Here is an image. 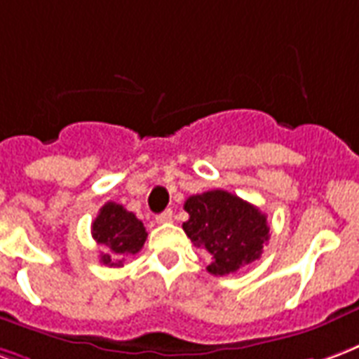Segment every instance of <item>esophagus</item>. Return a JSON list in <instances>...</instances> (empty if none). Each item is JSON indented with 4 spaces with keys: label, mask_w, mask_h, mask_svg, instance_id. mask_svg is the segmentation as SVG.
<instances>
[{
    "label": "esophagus",
    "mask_w": 359,
    "mask_h": 359,
    "mask_svg": "<svg viewBox=\"0 0 359 359\" xmlns=\"http://www.w3.org/2000/svg\"><path fill=\"white\" fill-rule=\"evenodd\" d=\"M156 220H158L159 224H167V222H172V211H171V209H167V211H163V213H159L158 217H156Z\"/></svg>",
    "instance_id": "1"
}]
</instances>
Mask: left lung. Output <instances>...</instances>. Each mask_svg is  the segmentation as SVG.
I'll return each instance as SVG.
<instances>
[{
    "label": "left lung",
    "instance_id": "1",
    "mask_svg": "<svg viewBox=\"0 0 359 359\" xmlns=\"http://www.w3.org/2000/svg\"><path fill=\"white\" fill-rule=\"evenodd\" d=\"M190 219L182 224L196 247L211 255L207 270L228 276L259 261L270 238L266 215L226 190L190 196L184 203Z\"/></svg>",
    "mask_w": 359,
    "mask_h": 359
}]
</instances>
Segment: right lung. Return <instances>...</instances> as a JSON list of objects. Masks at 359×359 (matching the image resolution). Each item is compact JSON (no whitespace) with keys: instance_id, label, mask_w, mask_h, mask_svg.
<instances>
[{"instance_id":"add662e5","label":"right lung","mask_w":359,"mask_h":359,"mask_svg":"<svg viewBox=\"0 0 359 359\" xmlns=\"http://www.w3.org/2000/svg\"><path fill=\"white\" fill-rule=\"evenodd\" d=\"M93 240L104 245L100 262L106 266H123L126 257L137 255L146 241L144 224L126 207L108 201L91 224Z\"/></svg>"}]
</instances>
